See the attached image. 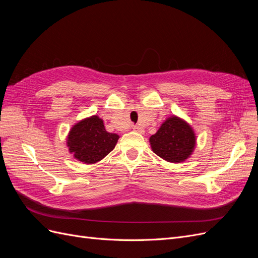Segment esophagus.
Returning <instances> with one entry per match:
<instances>
[{
    "label": "esophagus",
    "instance_id": "obj_1",
    "mask_svg": "<svg viewBox=\"0 0 258 258\" xmlns=\"http://www.w3.org/2000/svg\"><path fill=\"white\" fill-rule=\"evenodd\" d=\"M132 129H134V130H135V131H137V132H142V131H143V130H142V128L140 127V126H137V124H136V126L132 127Z\"/></svg>",
    "mask_w": 258,
    "mask_h": 258
}]
</instances>
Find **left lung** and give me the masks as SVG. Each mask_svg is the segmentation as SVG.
I'll list each match as a JSON object with an SVG mask.
<instances>
[{
	"mask_svg": "<svg viewBox=\"0 0 258 258\" xmlns=\"http://www.w3.org/2000/svg\"><path fill=\"white\" fill-rule=\"evenodd\" d=\"M150 142L156 155L177 163L189 157L196 144V137L188 123L172 116L150 138Z\"/></svg>",
	"mask_w": 258,
	"mask_h": 258,
	"instance_id": "left-lung-1",
	"label": "left lung"
}]
</instances>
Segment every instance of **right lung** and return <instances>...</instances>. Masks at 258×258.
Returning a JSON list of instances; mask_svg holds the SVG:
<instances>
[{
    "label": "right lung",
    "instance_id": "add662e5",
    "mask_svg": "<svg viewBox=\"0 0 258 258\" xmlns=\"http://www.w3.org/2000/svg\"><path fill=\"white\" fill-rule=\"evenodd\" d=\"M119 137L104 128L98 116L86 118L71 129L68 137L69 151L85 163H96L113 151Z\"/></svg>",
    "mask_w": 258,
    "mask_h": 258
}]
</instances>
